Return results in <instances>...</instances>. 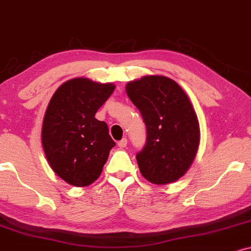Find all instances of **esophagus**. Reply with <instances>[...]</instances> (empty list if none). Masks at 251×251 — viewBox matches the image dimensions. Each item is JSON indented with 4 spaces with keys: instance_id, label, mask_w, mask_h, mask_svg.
<instances>
[{
    "instance_id": "1",
    "label": "esophagus",
    "mask_w": 251,
    "mask_h": 251,
    "mask_svg": "<svg viewBox=\"0 0 251 251\" xmlns=\"http://www.w3.org/2000/svg\"><path fill=\"white\" fill-rule=\"evenodd\" d=\"M118 146H119L120 149H125V147L127 146V139H126V138H123L122 140H120L119 143H118Z\"/></svg>"
}]
</instances>
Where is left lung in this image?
<instances>
[{
  "label": "left lung",
  "instance_id": "obj_1",
  "mask_svg": "<svg viewBox=\"0 0 251 251\" xmlns=\"http://www.w3.org/2000/svg\"><path fill=\"white\" fill-rule=\"evenodd\" d=\"M146 125L147 138L137 154L139 170L154 185L179 180L194 161L200 127L188 96L165 76H145L126 85Z\"/></svg>",
  "mask_w": 251,
  "mask_h": 251
}]
</instances>
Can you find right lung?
Listing matches in <instances>:
<instances>
[{"instance_id":"add662e5","label":"right lung","mask_w":251,"mask_h":251,"mask_svg":"<svg viewBox=\"0 0 251 251\" xmlns=\"http://www.w3.org/2000/svg\"><path fill=\"white\" fill-rule=\"evenodd\" d=\"M112 83L74 78L62 84L48 105L42 145L52 171L69 185L85 187L98 179L116 143L98 108L112 95Z\"/></svg>"}]
</instances>
